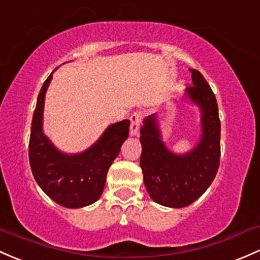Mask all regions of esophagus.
Segmentation results:
<instances>
[{"label":"esophagus","mask_w":260,"mask_h":260,"mask_svg":"<svg viewBox=\"0 0 260 260\" xmlns=\"http://www.w3.org/2000/svg\"><path fill=\"white\" fill-rule=\"evenodd\" d=\"M131 128L129 132L131 136H137L139 133V125H141L142 122V113L135 112L131 115Z\"/></svg>","instance_id":"34e87169"}]
</instances>
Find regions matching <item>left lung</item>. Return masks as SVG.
Returning a JSON list of instances; mask_svg holds the SVG:
<instances>
[{"label":"left lung","instance_id":"left-lung-1","mask_svg":"<svg viewBox=\"0 0 260 260\" xmlns=\"http://www.w3.org/2000/svg\"><path fill=\"white\" fill-rule=\"evenodd\" d=\"M192 86L185 96L201 111V138L190 152H170L161 141L156 115L141 128V168L148 193L162 206L185 207L205 192L215 179L221 155V122L215 93L202 74L190 69Z\"/></svg>","mask_w":260,"mask_h":260}]
</instances>
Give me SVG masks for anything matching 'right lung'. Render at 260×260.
<instances>
[{
	"mask_svg": "<svg viewBox=\"0 0 260 260\" xmlns=\"http://www.w3.org/2000/svg\"><path fill=\"white\" fill-rule=\"evenodd\" d=\"M51 76L44 81L33 113L29 164L37 184L49 198L68 209L88 206L100 199L107 172L128 138L129 121L111 124L95 144L78 154L62 153L43 132V110Z\"/></svg>",
	"mask_w": 260,
	"mask_h": 260,
	"instance_id": "obj_1",
	"label": "right lung"
}]
</instances>
